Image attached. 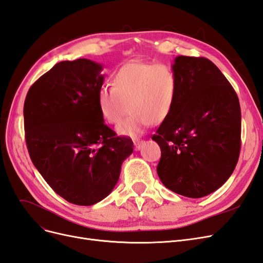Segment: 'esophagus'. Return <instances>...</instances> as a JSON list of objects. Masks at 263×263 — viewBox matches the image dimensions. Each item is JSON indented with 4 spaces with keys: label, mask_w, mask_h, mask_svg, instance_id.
Segmentation results:
<instances>
[{
    "label": "esophagus",
    "mask_w": 263,
    "mask_h": 263,
    "mask_svg": "<svg viewBox=\"0 0 263 263\" xmlns=\"http://www.w3.org/2000/svg\"><path fill=\"white\" fill-rule=\"evenodd\" d=\"M145 141L144 140H140V139H137V140H134V146H135V150H140L141 147L144 146Z\"/></svg>",
    "instance_id": "1"
}]
</instances>
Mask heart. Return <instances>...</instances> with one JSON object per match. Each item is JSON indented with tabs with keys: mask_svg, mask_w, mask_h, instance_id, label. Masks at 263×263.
I'll return each instance as SVG.
<instances>
[{
	"mask_svg": "<svg viewBox=\"0 0 263 263\" xmlns=\"http://www.w3.org/2000/svg\"><path fill=\"white\" fill-rule=\"evenodd\" d=\"M179 82L165 65L141 61L126 63L113 74V86L103 85L98 92V107L103 121L119 125L121 136L137 137L151 122L162 123L169 117L178 99Z\"/></svg>",
	"mask_w": 263,
	"mask_h": 263,
	"instance_id": "1",
	"label": "heart"
}]
</instances>
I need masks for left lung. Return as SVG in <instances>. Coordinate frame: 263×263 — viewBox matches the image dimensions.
<instances>
[{
	"label": "left lung",
	"mask_w": 263,
	"mask_h": 263,
	"mask_svg": "<svg viewBox=\"0 0 263 263\" xmlns=\"http://www.w3.org/2000/svg\"><path fill=\"white\" fill-rule=\"evenodd\" d=\"M178 99L153 139L161 149L157 173L172 192L200 198L232 176L240 153L241 113L233 86L206 58L178 55Z\"/></svg>",
	"instance_id": "obj_1"
}]
</instances>
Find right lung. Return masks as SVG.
<instances>
[{"label":"right lung","mask_w":263,"mask_h":263,"mask_svg":"<svg viewBox=\"0 0 263 263\" xmlns=\"http://www.w3.org/2000/svg\"><path fill=\"white\" fill-rule=\"evenodd\" d=\"M102 70L84 58L61 61L30 86L24 103L31 161L55 193L76 205H93L112 192L134 149L101 117Z\"/></svg>","instance_id":"add662e5"}]
</instances>
